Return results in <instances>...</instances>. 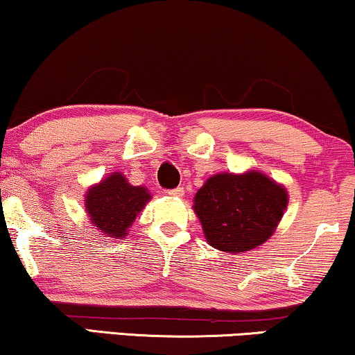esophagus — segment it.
I'll return each mask as SVG.
<instances>
[{
    "mask_svg": "<svg viewBox=\"0 0 355 355\" xmlns=\"http://www.w3.org/2000/svg\"><path fill=\"white\" fill-rule=\"evenodd\" d=\"M185 193V190L182 189V187H177V189H172V190H166V195L170 196H183Z\"/></svg>",
    "mask_w": 355,
    "mask_h": 355,
    "instance_id": "obj_1",
    "label": "esophagus"
}]
</instances>
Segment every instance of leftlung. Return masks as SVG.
I'll return each mask as SVG.
<instances>
[{"instance_id":"obj_1","label":"left lung","mask_w":355,"mask_h":355,"mask_svg":"<svg viewBox=\"0 0 355 355\" xmlns=\"http://www.w3.org/2000/svg\"><path fill=\"white\" fill-rule=\"evenodd\" d=\"M288 195L259 172L220 173L196 191L195 211L213 248L243 253L263 245L283 216Z\"/></svg>"}]
</instances>
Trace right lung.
Masks as SVG:
<instances>
[{"mask_svg": "<svg viewBox=\"0 0 355 355\" xmlns=\"http://www.w3.org/2000/svg\"><path fill=\"white\" fill-rule=\"evenodd\" d=\"M148 200L150 195L144 187H132L121 173H114L89 189L85 208L105 236L122 238Z\"/></svg>", "mask_w": 355, "mask_h": 355, "instance_id": "add662e5", "label": "right lung"}]
</instances>
